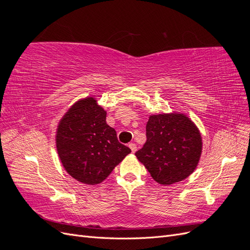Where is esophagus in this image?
<instances>
[{
	"label": "esophagus",
	"mask_w": 250,
	"mask_h": 250,
	"mask_svg": "<svg viewBox=\"0 0 250 250\" xmlns=\"http://www.w3.org/2000/svg\"><path fill=\"white\" fill-rule=\"evenodd\" d=\"M128 146H129V148L131 149V152H132V153H134L135 151H137V145H135L134 143H130Z\"/></svg>",
	"instance_id": "esophagus-1"
}]
</instances>
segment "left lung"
Segmentation results:
<instances>
[{"mask_svg":"<svg viewBox=\"0 0 250 250\" xmlns=\"http://www.w3.org/2000/svg\"><path fill=\"white\" fill-rule=\"evenodd\" d=\"M146 131L147 141L135 156L156 183H179L197 168L202 153L201 133L185 113L150 115Z\"/></svg>","mask_w":250,"mask_h":250,"instance_id":"1","label":"left lung"}]
</instances>
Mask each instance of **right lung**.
Masks as SVG:
<instances>
[{"instance_id":"obj_1","label":"right lung","mask_w":250,"mask_h":250,"mask_svg":"<svg viewBox=\"0 0 250 250\" xmlns=\"http://www.w3.org/2000/svg\"><path fill=\"white\" fill-rule=\"evenodd\" d=\"M56 150L64 170L77 181L96 186L106 179L131 150L119 143L106 123V110L94 96L82 98L57 125Z\"/></svg>"}]
</instances>
